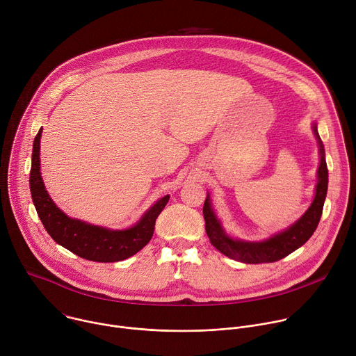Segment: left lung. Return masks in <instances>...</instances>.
Segmentation results:
<instances>
[{
	"label": "left lung",
	"instance_id": "obj_1",
	"mask_svg": "<svg viewBox=\"0 0 356 356\" xmlns=\"http://www.w3.org/2000/svg\"><path fill=\"white\" fill-rule=\"evenodd\" d=\"M314 134L318 139L320 154H321L316 197H314L313 204L306 211V214H304L289 229L280 234H276L264 242H246V241L232 239L224 232L220 221L214 216V211L211 210V204H210V198L207 195L204 207H202V214H204V220H206V232L210 238V242L221 253H224L225 257L243 264L276 262L286 258L297 248L306 243L310 239V236L314 234L323 214V207H324V201H325L327 188H328V169L324 158L325 156L324 146L318 136L316 125H314Z\"/></svg>",
	"mask_w": 356,
	"mask_h": 356
}]
</instances>
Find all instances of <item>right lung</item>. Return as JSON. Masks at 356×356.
Here are the masks:
<instances>
[{"label": "right lung", "mask_w": 356, "mask_h": 356, "mask_svg": "<svg viewBox=\"0 0 356 356\" xmlns=\"http://www.w3.org/2000/svg\"><path fill=\"white\" fill-rule=\"evenodd\" d=\"M40 135L42 129L33 140L29 186L36 213L47 234L74 255L92 262H118L135 255L154 235L155 221L168 204L169 195L162 197L143 214L136 225L128 229L113 231L73 220L55 206L44 190L39 172Z\"/></svg>", "instance_id": "add662e5"}]
</instances>
